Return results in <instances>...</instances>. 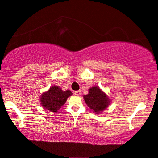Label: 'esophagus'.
<instances>
[{
  "instance_id": "esophagus-1",
  "label": "esophagus",
  "mask_w": 158,
  "mask_h": 158,
  "mask_svg": "<svg viewBox=\"0 0 158 158\" xmlns=\"http://www.w3.org/2000/svg\"><path fill=\"white\" fill-rule=\"evenodd\" d=\"M73 94L76 95V96H79L81 94V91L80 90H77V91H74Z\"/></svg>"
}]
</instances>
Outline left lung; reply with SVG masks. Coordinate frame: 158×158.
Returning <instances> with one entry per match:
<instances>
[{
    "label": "left lung",
    "mask_w": 158,
    "mask_h": 158,
    "mask_svg": "<svg viewBox=\"0 0 158 158\" xmlns=\"http://www.w3.org/2000/svg\"><path fill=\"white\" fill-rule=\"evenodd\" d=\"M83 98L87 105L96 114L102 113L111 103V99L109 96L101 90L98 86L90 87L88 90V94L84 95Z\"/></svg>",
    "instance_id": "obj_1"
}]
</instances>
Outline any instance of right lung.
<instances>
[{
	"instance_id": "1",
	"label": "right lung",
	"mask_w": 158,
	"mask_h": 158,
	"mask_svg": "<svg viewBox=\"0 0 158 158\" xmlns=\"http://www.w3.org/2000/svg\"><path fill=\"white\" fill-rule=\"evenodd\" d=\"M71 96L72 92L69 90L63 91L60 86H51L49 90L41 94L40 102L44 109L56 113Z\"/></svg>"
}]
</instances>
